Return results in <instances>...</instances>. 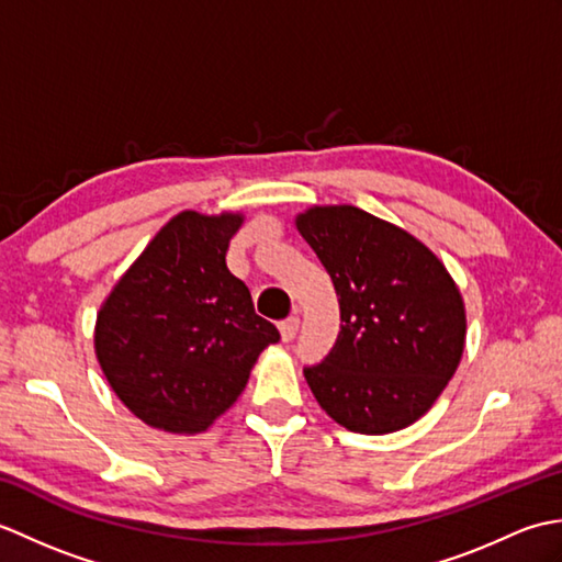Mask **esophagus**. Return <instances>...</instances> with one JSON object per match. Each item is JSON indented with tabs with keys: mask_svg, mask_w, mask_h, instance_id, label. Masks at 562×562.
<instances>
[{
	"mask_svg": "<svg viewBox=\"0 0 562 562\" xmlns=\"http://www.w3.org/2000/svg\"><path fill=\"white\" fill-rule=\"evenodd\" d=\"M296 333H300V318L290 316L288 321H282L280 324V336L284 342H292L296 338Z\"/></svg>",
	"mask_w": 562,
	"mask_h": 562,
	"instance_id": "1",
	"label": "esophagus"
}]
</instances>
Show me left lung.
<instances>
[{
	"label": "left lung",
	"instance_id": "8db88e82",
	"mask_svg": "<svg viewBox=\"0 0 562 562\" xmlns=\"http://www.w3.org/2000/svg\"><path fill=\"white\" fill-rule=\"evenodd\" d=\"M328 270L340 333L304 367L318 405L360 435H389L423 417L457 372L465 308L445 262L401 226L352 205L296 214Z\"/></svg>",
	"mask_w": 562,
	"mask_h": 562
}]
</instances>
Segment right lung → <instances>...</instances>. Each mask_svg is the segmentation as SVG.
<instances>
[{
	"mask_svg": "<svg viewBox=\"0 0 562 562\" xmlns=\"http://www.w3.org/2000/svg\"><path fill=\"white\" fill-rule=\"evenodd\" d=\"M241 224V212L176 214L101 304L99 364L149 427L205 432L241 396L258 355L280 340L226 268Z\"/></svg>",
	"mask_w": 562,
	"mask_h": 562,
	"instance_id": "obj_1",
	"label": "right lung"
}]
</instances>
